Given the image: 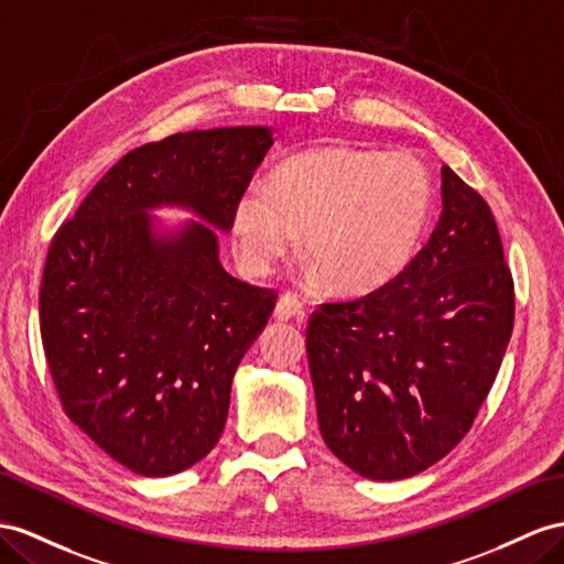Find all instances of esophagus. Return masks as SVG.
I'll return each mask as SVG.
<instances>
[{
  "label": "esophagus",
  "mask_w": 564,
  "mask_h": 564,
  "mask_svg": "<svg viewBox=\"0 0 564 564\" xmlns=\"http://www.w3.org/2000/svg\"><path fill=\"white\" fill-rule=\"evenodd\" d=\"M273 316H276V319H281V322L302 319V316H305V310H302V300L295 293H283L276 302Z\"/></svg>",
  "instance_id": "obj_1"
}]
</instances>
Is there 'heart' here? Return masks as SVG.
<instances>
[{
  "label": "heart",
  "mask_w": 564,
  "mask_h": 564,
  "mask_svg": "<svg viewBox=\"0 0 564 564\" xmlns=\"http://www.w3.org/2000/svg\"><path fill=\"white\" fill-rule=\"evenodd\" d=\"M429 216L422 159L336 144L285 159L269 185H248L234 212V242L242 267L267 276L295 250L302 230L307 276L362 295L408 269Z\"/></svg>",
  "instance_id": "heart-1"
}]
</instances>
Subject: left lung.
Masks as SVG:
<instances>
[{"label": "left lung", "instance_id": "8db88e82", "mask_svg": "<svg viewBox=\"0 0 564 564\" xmlns=\"http://www.w3.org/2000/svg\"><path fill=\"white\" fill-rule=\"evenodd\" d=\"M441 176V219L408 269L307 322L322 436L373 481L420 474L467 436L514 326L494 214L451 166Z\"/></svg>", "mask_w": 564, "mask_h": 564}]
</instances>
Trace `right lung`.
I'll list each match as a JSON object with an SVG mask.
<instances>
[{
    "instance_id": "add662e5",
    "label": "right lung",
    "mask_w": 564,
    "mask_h": 564,
    "mask_svg": "<svg viewBox=\"0 0 564 564\" xmlns=\"http://www.w3.org/2000/svg\"><path fill=\"white\" fill-rule=\"evenodd\" d=\"M273 144L269 128L176 133L123 154L56 230L40 285V336L68 420L123 467L178 474L219 441L230 383L276 291L219 262L240 195ZM194 223L154 239L148 208Z\"/></svg>"
}]
</instances>
